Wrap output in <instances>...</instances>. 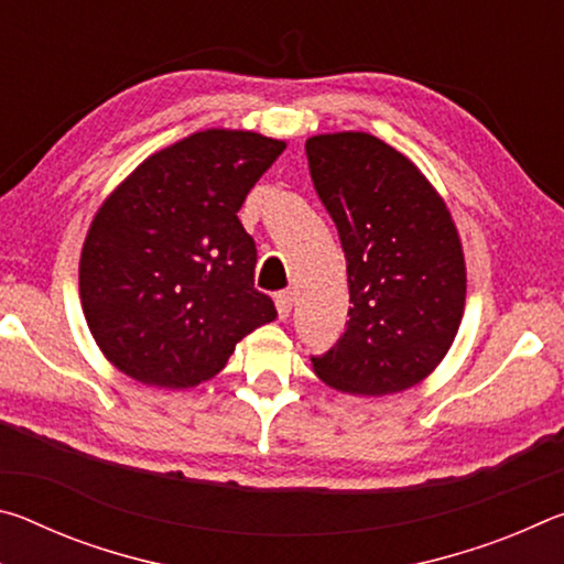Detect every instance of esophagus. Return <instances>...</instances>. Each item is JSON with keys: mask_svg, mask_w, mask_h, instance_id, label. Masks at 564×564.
Listing matches in <instances>:
<instances>
[{"mask_svg": "<svg viewBox=\"0 0 564 564\" xmlns=\"http://www.w3.org/2000/svg\"><path fill=\"white\" fill-rule=\"evenodd\" d=\"M275 311H279L281 321L291 316V311H293V293L291 291H281L279 295H275Z\"/></svg>", "mask_w": 564, "mask_h": 564, "instance_id": "1", "label": "esophagus"}]
</instances>
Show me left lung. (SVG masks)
<instances>
[{
    "label": "left lung",
    "instance_id": "obj_1",
    "mask_svg": "<svg viewBox=\"0 0 564 564\" xmlns=\"http://www.w3.org/2000/svg\"><path fill=\"white\" fill-rule=\"evenodd\" d=\"M316 194L346 253V333L313 360L323 383L393 395L441 366L465 311V256L451 212L420 169L373 133L305 141Z\"/></svg>",
    "mask_w": 564,
    "mask_h": 564
}]
</instances>
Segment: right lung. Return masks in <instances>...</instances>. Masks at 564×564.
<instances>
[{"instance_id":"add662e5","label":"right lung","mask_w":564,"mask_h":564,"mask_svg":"<svg viewBox=\"0 0 564 564\" xmlns=\"http://www.w3.org/2000/svg\"><path fill=\"white\" fill-rule=\"evenodd\" d=\"M283 149L256 131H196L141 161L94 214L82 308L123 376L194 388L275 318L273 301L253 289L256 243L236 214Z\"/></svg>"}]
</instances>
